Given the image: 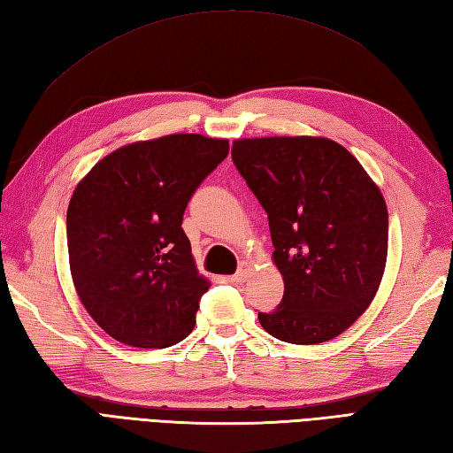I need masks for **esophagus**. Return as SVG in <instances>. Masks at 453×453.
Masks as SVG:
<instances>
[{
    "label": "esophagus",
    "instance_id": "34e87169",
    "mask_svg": "<svg viewBox=\"0 0 453 453\" xmlns=\"http://www.w3.org/2000/svg\"><path fill=\"white\" fill-rule=\"evenodd\" d=\"M250 272H252V265L248 264V262H242V264H240V267H238V272L233 275V280L236 283H244L248 280V275H250Z\"/></svg>",
    "mask_w": 453,
    "mask_h": 453
}]
</instances>
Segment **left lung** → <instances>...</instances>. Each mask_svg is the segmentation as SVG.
<instances>
[{
    "label": "left lung",
    "mask_w": 453,
    "mask_h": 453,
    "mask_svg": "<svg viewBox=\"0 0 453 453\" xmlns=\"http://www.w3.org/2000/svg\"><path fill=\"white\" fill-rule=\"evenodd\" d=\"M233 162L267 213L283 299L257 312L273 338L320 344L373 301L389 215L380 188L342 144L322 136L240 138Z\"/></svg>",
    "instance_id": "1"
}]
</instances>
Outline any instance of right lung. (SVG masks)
<instances>
[{"label":"right lung","instance_id":"right-lung-1","mask_svg":"<svg viewBox=\"0 0 453 453\" xmlns=\"http://www.w3.org/2000/svg\"><path fill=\"white\" fill-rule=\"evenodd\" d=\"M228 141L168 134L117 149L73 189L70 272L86 311L111 338L168 348L196 326L209 280L181 228L188 201L226 158Z\"/></svg>","mask_w":453,"mask_h":453}]
</instances>
